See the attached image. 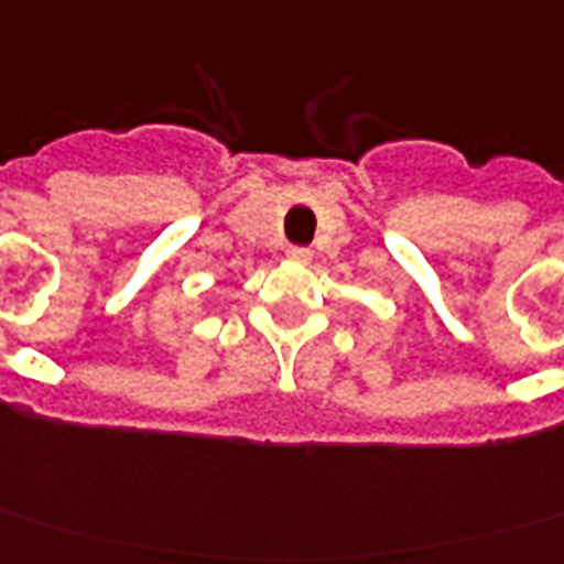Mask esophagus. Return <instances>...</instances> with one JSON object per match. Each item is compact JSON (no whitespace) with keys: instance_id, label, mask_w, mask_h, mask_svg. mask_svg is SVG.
<instances>
[{"instance_id":"1","label":"esophagus","mask_w":564,"mask_h":564,"mask_svg":"<svg viewBox=\"0 0 564 564\" xmlns=\"http://www.w3.org/2000/svg\"><path fill=\"white\" fill-rule=\"evenodd\" d=\"M288 261H294V264H310L312 249H303V246H291V249H288Z\"/></svg>"}]
</instances>
